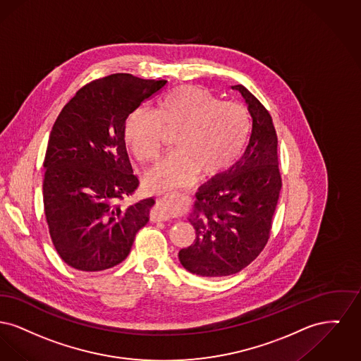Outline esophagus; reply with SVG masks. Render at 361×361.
<instances>
[{
	"mask_svg": "<svg viewBox=\"0 0 361 361\" xmlns=\"http://www.w3.org/2000/svg\"><path fill=\"white\" fill-rule=\"evenodd\" d=\"M151 219L153 221H167L170 219V213L167 208V197L156 200V205L151 210Z\"/></svg>",
	"mask_w": 361,
	"mask_h": 361,
	"instance_id": "34e87169",
	"label": "esophagus"
}]
</instances>
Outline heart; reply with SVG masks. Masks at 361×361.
I'll return each mask as SVG.
<instances>
[{"mask_svg":"<svg viewBox=\"0 0 361 361\" xmlns=\"http://www.w3.org/2000/svg\"><path fill=\"white\" fill-rule=\"evenodd\" d=\"M246 110L233 102H221L210 91L185 85L167 92L157 110L137 107L126 119L125 134L135 156L152 160L167 138L176 132L175 151L160 157L145 172V185L167 190L227 170L239 157L248 137Z\"/></svg>","mask_w":361,"mask_h":361,"instance_id":"obj_1","label":"heart"}]
</instances>
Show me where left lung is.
Returning a JSON list of instances; mask_svg holds the SVG:
<instances>
[{"label":"left lung","instance_id":"1","mask_svg":"<svg viewBox=\"0 0 361 361\" xmlns=\"http://www.w3.org/2000/svg\"><path fill=\"white\" fill-rule=\"evenodd\" d=\"M251 132L243 156L195 194L189 221L195 240L179 251L190 273L226 277L250 265L265 248L283 179L279 169L277 133L265 106L243 85Z\"/></svg>","mask_w":361,"mask_h":361}]
</instances>
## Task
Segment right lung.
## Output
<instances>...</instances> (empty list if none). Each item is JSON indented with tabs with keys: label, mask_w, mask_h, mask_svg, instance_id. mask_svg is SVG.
<instances>
[{
	"label": "right lung",
	"mask_w": 361,
	"mask_h": 361,
	"mask_svg": "<svg viewBox=\"0 0 361 361\" xmlns=\"http://www.w3.org/2000/svg\"><path fill=\"white\" fill-rule=\"evenodd\" d=\"M166 80L115 73L78 90L51 129L43 161V205L66 265L100 271L121 264L149 220L153 198L126 204L138 188L125 141L126 119Z\"/></svg>",
	"instance_id": "obj_1"
}]
</instances>
